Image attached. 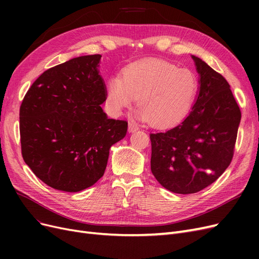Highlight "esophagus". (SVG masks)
I'll return each mask as SVG.
<instances>
[{
	"mask_svg": "<svg viewBox=\"0 0 259 259\" xmlns=\"http://www.w3.org/2000/svg\"><path fill=\"white\" fill-rule=\"evenodd\" d=\"M136 131H138V126H137V125L133 124V123H130V124H128V133H134V132H136Z\"/></svg>",
	"mask_w": 259,
	"mask_h": 259,
	"instance_id": "34e87169",
	"label": "esophagus"
}]
</instances>
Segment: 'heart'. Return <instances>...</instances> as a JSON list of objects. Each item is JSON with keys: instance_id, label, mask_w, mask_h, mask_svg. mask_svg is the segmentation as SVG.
<instances>
[{"instance_id": "1", "label": "heart", "mask_w": 259, "mask_h": 259, "mask_svg": "<svg viewBox=\"0 0 259 259\" xmlns=\"http://www.w3.org/2000/svg\"><path fill=\"white\" fill-rule=\"evenodd\" d=\"M197 76L188 69L160 59L134 62L114 75L107 84L106 100L114 116L122 114L135 99V115L154 127L165 128L182 122L190 112L198 94Z\"/></svg>"}]
</instances>
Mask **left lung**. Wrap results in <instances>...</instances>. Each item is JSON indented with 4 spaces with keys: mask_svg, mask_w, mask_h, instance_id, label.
<instances>
[{
    "mask_svg": "<svg viewBox=\"0 0 259 259\" xmlns=\"http://www.w3.org/2000/svg\"><path fill=\"white\" fill-rule=\"evenodd\" d=\"M199 90L177 126L150 134L151 171L165 189L195 193L221 176L232 160L241 111L225 77L192 55Z\"/></svg>",
    "mask_w": 259,
    "mask_h": 259,
    "instance_id": "8db88e82",
    "label": "left lung"
}]
</instances>
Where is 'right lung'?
<instances>
[{
  "instance_id": "right-lung-1",
  "label": "right lung",
  "mask_w": 259,
  "mask_h": 259,
  "mask_svg": "<svg viewBox=\"0 0 259 259\" xmlns=\"http://www.w3.org/2000/svg\"><path fill=\"white\" fill-rule=\"evenodd\" d=\"M101 55L70 59L46 70L20 106L22 158L44 184L79 192L103 177L110 148L127 123L109 119Z\"/></svg>"
}]
</instances>
